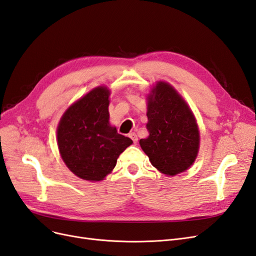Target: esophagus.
<instances>
[{
    "instance_id": "1",
    "label": "esophagus",
    "mask_w": 256,
    "mask_h": 256,
    "mask_svg": "<svg viewBox=\"0 0 256 256\" xmlns=\"http://www.w3.org/2000/svg\"><path fill=\"white\" fill-rule=\"evenodd\" d=\"M129 138H131V140L134 141V144L138 142V136H136V132H130V134H129Z\"/></svg>"
}]
</instances>
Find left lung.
I'll list each match as a JSON object with an SVG mask.
<instances>
[{
    "instance_id": "8db88e82",
    "label": "left lung",
    "mask_w": 256,
    "mask_h": 256,
    "mask_svg": "<svg viewBox=\"0 0 256 256\" xmlns=\"http://www.w3.org/2000/svg\"><path fill=\"white\" fill-rule=\"evenodd\" d=\"M146 128L140 145L152 164L168 176L188 170L198 152L200 131L194 115L177 90L159 81L147 97Z\"/></svg>"
}]
</instances>
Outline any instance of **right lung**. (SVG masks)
I'll list each match as a JSON object with an SVG mask.
<instances>
[{"instance_id": "right-lung-1", "label": "right lung", "mask_w": 256, "mask_h": 256, "mask_svg": "<svg viewBox=\"0 0 256 256\" xmlns=\"http://www.w3.org/2000/svg\"><path fill=\"white\" fill-rule=\"evenodd\" d=\"M106 86H98L72 104L58 126V146L67 168L84 180L100 182L112 172L120 154L132 144L109 122Z\"/></svg>"}]
</instances>
